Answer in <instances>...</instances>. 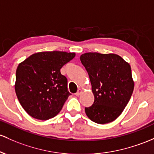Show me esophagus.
Listing matches in <instances>:
<instances>
[{"label": "esophagus", "mask_w": 154, "mask_h": 154, "mask_svg": "<svg viewBox=\"0 0 154 154\" xmlns=\"http://www.w3.org/2000/svg\"><path fill=\"white\" fill-rule=\"evenodd\" d=\"M81 93H82V90H81V89H78V91H77V92L76 93L75 95H76V96H80V94H81Z\"/></svg>", "instance_id": "esophagus-1"}]
</instances>
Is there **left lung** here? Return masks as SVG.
<instances>
[{
  "label": "left lung",
  "instance_id": "left-lung-1",
  "mask_svg": "<svg viewBox=\"0 0 154 154\" xmlns=\"http://www.w3.org/2000/svg\"><path fill=\"white\" fill-rule=\"evenodd\" d=\"M80 60L89 75L94 104L85 107L92 121L104 124L115 121L124 111L134 90L131 66L119 55L88 52Z\"/></svg>",
  "mask_w": 154,
  "mask_h": 154
}]
</instances>
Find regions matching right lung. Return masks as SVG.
<instances>
[{
    "label": "right lung",
    "mask_w": 154,
    "mask_h": 154,
    "mask_svg": "<svg viewBox=\"0 0 154 154\" xmlns=\"http://www.w3.org/2000/svg\"><path fill=\"white\" fill-rule=\"evenodd\" d=\"M74 56V52H37L19 64L15 92L22 107L31 117L45 121L61 110L71 94L60 69Z\"/></svg>",
    "instance_id": "add662e5"
}]
</instances>
